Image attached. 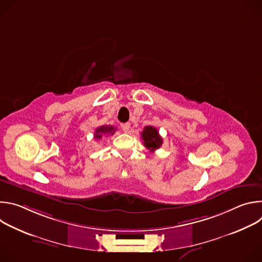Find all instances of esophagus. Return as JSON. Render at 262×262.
Segmentation results:
<instances>
[{
  "mask_svg": "<svg viewBox=\"0 0 262 262\" xmlns=\"http://www.w3.org/2000/svg\"><path fill=\"white\" fill-rule=\"evenodd\" d=\"M121 128H122V130H124V132H128L129 128H130V123H129V122L122 123V124H121Z\"/></svg>",
  "mask_w": 262,
  "mask_h": 262,
  "instance_id": "1",
  "label": "esophagus"
}]
</instances>
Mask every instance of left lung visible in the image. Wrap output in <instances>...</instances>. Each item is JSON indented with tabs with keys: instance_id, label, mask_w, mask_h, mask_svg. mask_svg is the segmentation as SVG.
<instances>
[{
	"instance_id": "8db88e82",
	"label": "left lung",
	"mask_w": 262,
	"mask_h": 262,
	"mask_svg": "<svg viewBox=\"0 0 262 262\" xmlns=\"http://www.w3.org/2000/svg\"><path fill=\"white\" fill-rule=\"evenodd\" d=\"M141 137L143 140L144 146L149 149L151 152L159 149L163 144V139L159 134V130L154 126H145L143 132L141 133Z\"/></svg>"
}]
</instances>
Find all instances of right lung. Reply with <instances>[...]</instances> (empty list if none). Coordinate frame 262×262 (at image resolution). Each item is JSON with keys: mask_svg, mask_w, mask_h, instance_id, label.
Returning a JSON list of instances; mask_svg holds the SVG:
<instances>
[{"mask_svg": "<svg viewBox=\"0 0 262 262\" xmlns=\"http://www.w3.org/2000/svg\"><path fill=\"white\" fill-rule=\"evenodd\" d=\"M115 132H116V128L114 126H112V125H102V126L96 128L95 134H94V138L99 140V139L102 138L103 135H105V136L111 135L112 136V135H114Z\"/></svg>", "mask_w": 262, "mask_h": 262, "instance_id": "1", "label": "right lung"}]
</instances>
